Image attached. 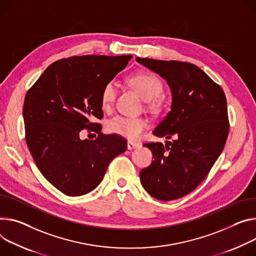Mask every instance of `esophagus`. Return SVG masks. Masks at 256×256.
<instances>
[{
	"mask_svg": "<svg viewBox=\"0 0 256 256\" xmlns=\"http://www.w3.org/2000/svg\"><path fill=\"white\" fill-rule=\"evenodd\" d=\"M138 147H140V144H138V143H134V142H130V141L128 142V150H132V149H136Z\"/></svg>",
	"mask_w": 256,
	"mask_h": 256,
	"instance_id": "obj_1",
	"label": "esophagus"
}]
</instances>
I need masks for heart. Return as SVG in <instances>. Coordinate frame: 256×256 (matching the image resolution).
<instances>
[{
    "label": "heart",
    "instance_id": "b5f03b06",
    "mask_svg": "<svg viewBox=\"0 0 256 256\" xmlns=\"http://www.w3.org/2000/svg\"><path fill=\"white\" fill-rule=\"evenodd\" d=\"M128 82L145 101H152L157 98L164 88L161 80L155 74L148 72L134 74L128 78ZM116 92L118 88L114 82H108L103 86L101 92V105L103 109L108 110L112 107ZM147 126L148 122L144 118L120 115L108 122L107 130L112 134L124 136L130 140H136L142 136Z\"/></svg>",
    "mask_w": 256,
    "mask_h": 256
}]
</instances>
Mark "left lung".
Instances as JSON below:
<instances>
[{
	"instance_id": "obj_1",
	"label": "left lung",
	"mask_w": 256,
	"mask_h": 256,
	"mask_svg": "<svg viewBox=\"0 0 256 256\" xmlns=\"http://www.w3.org/2000/svg\"><path fill=\"white\" fill-rule=\"evenodd\" d=\"M136 60L164 78L172 97L170 111L153 134L174 141L144 144L154 160L140 172L141 182L152 197L174 200L191 193L220 155L230 128L226 99L220 86L194 64Z\"/></svg>"
}]
</instances>
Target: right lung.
I'll return each mask as SVG.
<instances>
[{"instance_id": "add662e5", "label": "right lung", "mask_w": 256, "mask_h": 256, "mask_svg": "<svg viewBox=\"0 0 256 256\" xmlns=\"http://www.w3.org/2000/svg\"><path fill=\"white\" fill-rule=\"evenodd\" d=\"M132 55H84L52 63L28 90L23 105L26 144L42 174L68 196H82L101 182L110 161L126 149L118 134H104L103 86ZM98 134L82 140L81 130Z\"/></svg>"}]
</instances>
